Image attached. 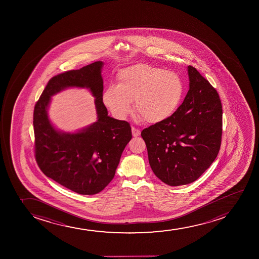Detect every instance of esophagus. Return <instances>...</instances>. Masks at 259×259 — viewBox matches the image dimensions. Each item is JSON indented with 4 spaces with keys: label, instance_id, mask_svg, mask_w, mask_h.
<instances>
[{
    "label": "esophagus",
    "instance_id": "1",
    "mask_svg": "<svg viewBox=\"0 0 259 259\" xmlns=\"http://www.w3.org/2000/svg\"><path fill=\"white\" fill-rule=\"evenodd\" d=\"M131 131H132V135H133V137H137L140 136L141 131H139V130H137V128H132Z\"/></svg>",
    "mask_w": 259,
    "mask_h": 259
}]
</instances>
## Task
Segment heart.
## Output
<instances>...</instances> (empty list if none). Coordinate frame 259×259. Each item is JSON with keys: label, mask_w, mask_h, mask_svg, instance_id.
<instances>
[{"label": "heart", "mask_w": 259, "mask_h": 259, "mask_svg": "<svg viewBox=\"0 0 259 259\" xmlns=\"http://www.w3.org/2000/svg\"><path fill=\"white\" fill-rule=\"evenodd\" d=\"M185 85L174 71L137 64L117 75V85L108 87L103 93L105 106L119 118L131 111L135 101L137 115L144 122L156 124L172 116L182 103Z\"/></svg>", "instance_id": "b5f03b06"}]
</instances>
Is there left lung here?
<instances>
[{
  "label": "left lung",
  "mask_w": 259,
  "mask_h": 259,
  "mask_svg": "<svg viewBox=\"0 0 259 259\" xmlns=\"http://www.w3.org/2000/svg\"><path fill=\"white\" fill-rule=\"evenodd\" d=\"M189 90L166 121L142 131L153 172L176 187L196 181L217 157L222 139V104L196 68L188 67Z\"/></svg>",
  "instance_id": "left-lung-1"
}]
</instances>
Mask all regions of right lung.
Returning a JSON list of instances; mask_svg holds the SVG:
<instances>
[{
    "instance_id": "1",
    "label": "right lung",
    "mask_w": 259,
    "mask_h": 259,
    "mask_svg": "<svg viewBox=\"0 0 259 259\" xmlns=\"http://www.w3.org/2000/svg\"><path fill=\"white\" fill-rule=\"evenodd\" d=\"M96 61L48 81L33 110L34 156L44 175L75 193L93 195L114 178L125 146L132 138L131 125L108 116L103 103L102 66ZM89 88L96 98L98 121L77 134L56 131L47 116L50 97L67 87Z\"/></svg>"
}]
</instances>
